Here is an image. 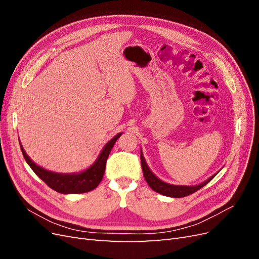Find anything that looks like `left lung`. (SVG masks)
Segmentation results:
<instances>
[{
    "label": "left lung",
    "instance_id": "left-lung-1",
    "mask_svg": "<svg viewBox=\"0 0 259 259\" xmlns=\"http://www.w3.org/2000/svg\"><path fill=\"white\" fill-rule=\"evenodd\" d=\"M140 161H142V168L144 171V177L146 179V182L148 185L150 186L152 190L155 192H159L163 195H166V197H171V198H184L187 197V195L192 194L195 191H198L201 189L202 187H204L206 184H208L211 179L214 178V176H211L207 180H205L204 183H202L197 186H175V185H169L162 182L158 177L154 176L152 171L149 169L147 163L144 159L143 153L140 152Z\"/></svg>",
    "mask_w": 259,
    "mask_h": 259
}]
</instances>
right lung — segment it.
<instances>
[{
    "label": "right lung",
    "mask_w": 259,
    "mask_h": 259,
    "mask_svg": "<svg viewBox=\"0 0 259 259\" xmlns=\"http://www.w3.org/2000/svg\"><path fill=\"white\" fill-rule=\"evenodd\" d=\"M120 136L121 134H117L115 137H113L110 142L105 146L103 151H101L100 155L98 156L97 161L94 163L90 168L82 171L80 174H58L46 170L36 165L34 162H32V160L27 155V153L23 150L21 146L20 148L23 158H25L26 162L29 164V166L32 168L34 173L50 188H52L53 190L65 194L84 193L95 189L101 182V179H103L105 174L106 163L109 153H110L114 143Z\"/></svg>",
    "instance_id": "add662e5"
}]
</instances>
